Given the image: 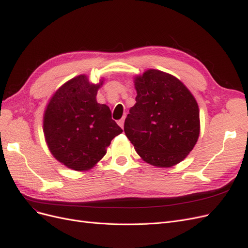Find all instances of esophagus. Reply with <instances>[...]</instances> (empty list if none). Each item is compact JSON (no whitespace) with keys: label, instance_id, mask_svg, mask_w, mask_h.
I'll return each mask as SVG.
<instances>
[{"label":"esophagus","instance_id":"obj_1","mask_svg":"<svg viewBox=\"0 0 248 248\" xmlns=\"http://www.w3.org/2000/svg\"><path fill=\"white\" fill-rule=\"evenodd\" d=\"M118 124L121 126V128H124V119H121L120 121L118 122Z\"/></svg>","mask_w":248,"mask_h":248}]
</instances>
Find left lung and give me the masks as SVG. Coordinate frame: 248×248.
Here are the masks:
<instances>
[{"label":"left lung","mask_w":248,"mask_h":248,"mask_svg":"<svg viewBox=\"0 0 248 248\" xmlns=\"http://www.w3.org/2000/svg\"><path fill=\"white\" fill-rule=\"evenodd\" d=\"M137 103L124 123L126 137L141 159L158 168L182 161L200 136V110L181 80L149 69L134 78Z\"/></svg>","instance_id":"obj_1"}]
</instances>
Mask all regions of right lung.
<instances>
[{"label": "right lung", "instance_id": "add662e5", "mask_svg": "<svg viewBox=\"0 0 248 248\" xmlns=\"http://www.w3.org/2000/svg\"><path fill=\"white\" fill-rule=\"evenodd\" d=\"M102 84H92L85 74L73 78L57 90L44 111L43 132L49 151L71 170L92 169L123 131L111 119L109 108L96 100Z\"/></svg>", "mask_w": 248, "mask_h": 248}]
</instances>
